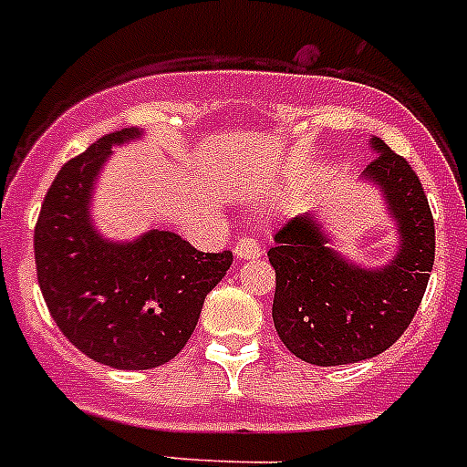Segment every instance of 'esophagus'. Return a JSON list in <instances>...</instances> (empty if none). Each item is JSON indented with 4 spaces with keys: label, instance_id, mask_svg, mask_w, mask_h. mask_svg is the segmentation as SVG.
Listing matches in <instances>:
<instances>
[{
    "label": "esophagus",
    "instance_id": "esophagus-1",
    "mask_svg": "<svg viewBox=\"0 0 467 467\" xmlns=\"http://www.w3.org/2000/svg\"><path fill=\"white\" fill-rule=\"evenodd\" d=\"M234 256L240 259V262H254L262 256V244L252 237H242L237 244H234Z\"/></svg>",
    "mask_w": 467,
    "mask_h": 467
}]
</instances>
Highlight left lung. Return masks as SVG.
<instances>
[{"label": "left lung", "instance_id": "obj_1", "mask_svg": "<svg viewBox=\"0 0 467 467\" xmlns=\"http://www.w3.org/2000/svg\"><path fill=\"white\" fill-rule=\"evenodd\" d=\"M361 179L376 186L395 223V254L366 266L339 252L315 211L274 234L271 317L285 348L312 366H347L383 354L402 337L434 266V218L420 179L380 138Z\"/></svg>", "mask_w": 467, "mask_h": 467}]
</instances>
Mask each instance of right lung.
<instances>
[{
  "label": "right lung",
  "mask_w": 467,
  "mask_h": 467,
  "mask_svg": "<svg viewBox=\"0 0 467 467\" xmlns=\"http://www.w3.org/2000/svg\"><path fill=\"white\" fill-rule=\"evenodd\" d=\"M142 133L116 130L69 160L47 189L33 234L38 285L55 325L82 354L119 370L171 361L233 264V252L203 254L169 230L150 227L133 240L99 230L91 205L101 169L113 148Z\"/></svg>",
  "instance_id": "right-lung-1"
}]
</instances>
